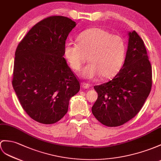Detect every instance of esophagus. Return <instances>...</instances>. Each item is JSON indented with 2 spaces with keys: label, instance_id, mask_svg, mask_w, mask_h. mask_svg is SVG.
<instances>
[{
  "label": "esophagus",
  "instance_id": "esophagus-1",
  "mask_svg": "<svg viewBox=\"0 0 161 161\" xmlns=\"http://www.w3.org/2000/svg\"><path fill=\"white\" fill-rule=\"evenodd\" d=\"M81 87L83 89H88V88H89V85L88 83H82Z\"/></svg>",
  "mask_w": 161,
  "mask_h": 161
}]
</instances>
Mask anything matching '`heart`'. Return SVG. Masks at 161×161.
<instances>
[{
  "label": "heart",
  "mask_w": 161,
  "mask_h": 161,
  "mask_svg": "<svg viewBox=\"0 0 161 161\" xmlns=\"http://www.w3.org/2000/svg\"><path fill=\"white\" fill-rule=\"evenodd\" d=\"M126 53V44L122 37L98 27L82 33L77 44L68 42L64 46V56L75 71L89 60L90 64L80 74L87 79L99 76L107 79L115 76L122 68Z\"/></svg>",
  "instance_id": "heart-1"
}]
</instances>
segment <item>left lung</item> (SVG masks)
I'll list each match as a JSON object with an SVG mask.
<instances>
[{
    "mask_svg": "<svg viewBox=\"0 0 161 161\" xmlns=\"http://www.w3.org/2000/svg\"><path fill=\"white\" fill-rule=\"evenodd\" d=\"M124 64L110 81L94 86L97 99L92 107L101 124L115 127L132 119L142 108L152 85V66L144 42L135 31L128 33Z\"/></svg>",
    "mask_w": 161,
    "mask_h": 161,
    "instance_id": "8db88e82",
    "label": "left lung"
}]
</instances>
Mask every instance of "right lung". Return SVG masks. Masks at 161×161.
I'll use <instances>...</instances> for the list:
<instances>
[{"label": "right lung", "instance_id": "add662e5", "mask_svg": "<svg viewBox=\"0 0 161 161\" xmlns=\"http://www.w3.org/2000/svg\"><path fill=\"white\" fill-rule=\"evenodd\" d=\"M76 22L54 15L30 29L15 53L12 85L31 118L54 124L67 113L80 83L64 57L65 40Z\"/></svg>", "mask_w": 161, "mask_h": 161}]
</instances>
